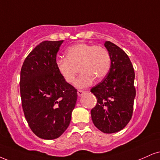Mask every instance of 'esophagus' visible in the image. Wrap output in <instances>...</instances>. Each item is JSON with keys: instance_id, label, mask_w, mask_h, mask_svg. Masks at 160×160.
<instances>
[{"instance_id": "obj_1", "label": "esophagus", "mask_w": 160, "mask_h": 160, "mask_svg": "<svg viewBox=\"0 0 160 160\" xmlns=\"http://www.w3.org/2000/svg\"><path fill=\"white\" fill-rule=\"evenodd\" d=\"M77 93H78V96H82L84 93V91H83V90H78Z\"/></svg>"}]
</instances>
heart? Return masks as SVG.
Wrapping results in <instances>:
<instances>
[{
	"label": "heart",
	"instance_id": "b5f03b06",
	"mask_svg": "<svg viewBox=\"0 0 160 160\" xmlns=\"http://www.w3.org/2000/svg\"><path fill=\"white\" fill-rule=\"evenodd\" d=\"M65 54L66 58L57 61V70L67 83L72 84L79 68L82 74L75 83L77 88H88L95 78L102 79L110 70V56L103 47L78 43L68 48Z\"/></svg>",
	"mask_w": 160,
	"mask_h": 160
}]
</instances>
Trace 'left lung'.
<instances>
[{"label":"left lung","mask_w":160,"mask_h":160,"mask_svg":"<svg viewBox=\"0 0 160 160\" xmlns=\"http://www.w3.org/2000/svg\"><path fill=\"white\" fill-rule=\"evenodd\" d=\"M104 47L111 64L105 78L90 90L97 98L96 105L91 110V117L98 130L113 133L123 129L132 117L136 96L135 73L125 51L110 41H105Z\"/></svg>","instance_id":"8db88e82"}]
</instances>
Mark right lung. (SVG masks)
<instances>
[{"label": "right lung", "mask_w": 160, "mask_h": 160, "mask_svg": "<svg viewBox=\"0 0 160 160\" xmlns=\"http://www.w3.org/2000/svg\"><path fill=\"white\" fill-rule=\"evenodd\" d=\"M64 41H44L31 51L21 70L20 91L27 123L37 137L57 139L66 131L77 101V90L56 68Z\"/></svg>", "instance_id": "right-lung-1"}]
</instances>
